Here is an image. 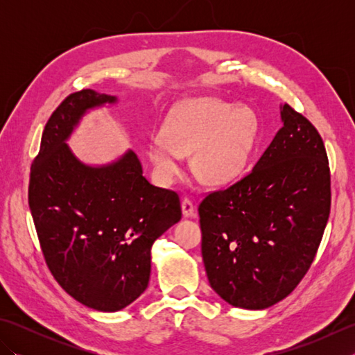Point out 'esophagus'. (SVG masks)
Instances as JSON below:
<instances>
[{
  "label": "esophagus",
  "instance_id": "esophagus-1",
  "mask_svg": "<svg viewBox=\"0 0 355 355\" xmlns=\"http://www.w3.org/2000/svg\"><path fill=\"white\" fill-rule=\"evenodd\" d=\"M182 210H183V216H186V218L197 216V214H195V206L192 205V201L189 198H184L182 201Z\"/></svg>",
  "mask_w": 355,
  "mask_h": 355
}]
</instances>
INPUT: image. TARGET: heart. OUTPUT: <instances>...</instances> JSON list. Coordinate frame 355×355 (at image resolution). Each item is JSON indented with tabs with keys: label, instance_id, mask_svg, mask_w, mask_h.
Listing matches in <instances>:
<instances>
[{
	"label": "heart",
	"instance_id": "heart-1",
	"mask_svg": "<svg viewBox=\"0 0 355 355\" xmlns=\"http://www.w3.org/2000/svg\"><path fill=\"white\" fill-rule=\"evenodd\" d=\"M254 112L238 105L198 97L171 111L146 148V157L162 184L182 172V157L191 155L192 172L209 186H225L243 175L256 141Z\"/></svg>",
	"mask_w": 355,
	"mask_h": 355
}]
</instances>
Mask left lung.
I'll return each mask as SVG.
<instances>
[{"label": "left lung", "instance_id": "8db88e82", "mask_svg": "<svg viewBox=\"0 0 355 355\" xmlns=\"http://www.w3.org/2000/svg\"><path fill=\"white\" fill-rule=\"evenodd\" d=\"M252 172L198 207L209 284L232 306L263 310L310 268L327 227L331 177L318 130L290 105Z\"/></svg>", "mask_w": 355, "mask_h": 355}]
</instances>
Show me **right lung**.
<instances>
[{
  "instance_id": "add662e5",
  "label": "right lung",
  "mask_w": 355,
  "mask_h": 355,
  "mask_svg": "<svg viewBox=\"0 0 355 355\" xmlns=\"http://www.w3.org/2000/svg\"><path fill=\"white\" fill-rule=\"evenodd\" d=\"M107 103L117 97L82 89L53 112L30 169L28 206L58 284L82 305L114 313L146 290L150 247L182 220V207L175 192L143 177L131 149L93 166L67 145L82 117Z\"/></svg>"
}]
</instances>
